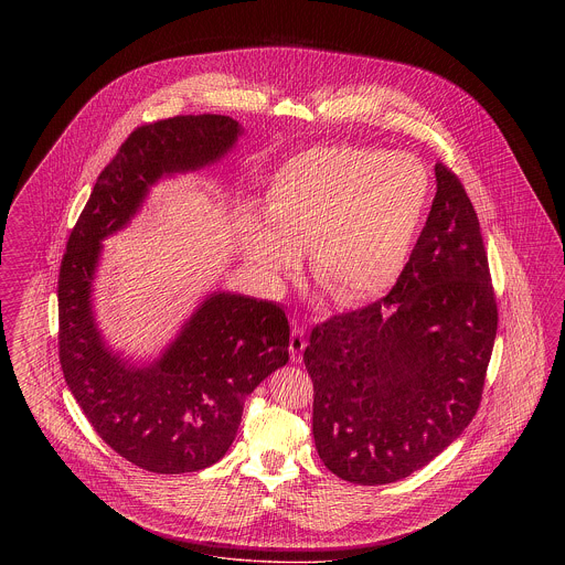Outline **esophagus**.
<instances>
[{"label":"esophagus","instance_id":"esophagus-1","mask_svg":"<svg viewBox=\"0 0 565 565\" xmlns=\"http://www.w3.org/2000/svg\"><path fill=\"white\" fill-rule=\"evenodd\" d=\"M307 348V339H305V330L300 326L292 328V337H290V355L295 362H300L302 351Z\"/></svg>","mask_w":565,"mask_h":565}]
</instances>
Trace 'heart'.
Masks as SVG:
<instances>
[{
	"instance_id": "heart-1",
	"label": "heart",
	"mask_w": 565,
	"mask_h": 565,
	"mask_svg": "<svg viewBox=\"0 0 565 565\" xmlns=\"http://www.w3.org/2000/svg\"><path fill=\"white\" fill-rule=\"evenodd\" d=\"M430 201V175L413 154L316 146L270 178V224L247 217L243 254L270 279L309 249L311 273L337 305L387 292L401 277Z\"/></svg>"
}]
</instances>
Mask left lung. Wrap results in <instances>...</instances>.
<instances>
[{"mask_svg":"<svg viewBox=\"0 0 565 565\" xmlns=\"http://www.w3.org/2000/svg\"><path fill=\"white\" fill-rule=\"evenodd\" d=\"M392 292L313 328V438L339 479L385 484L443 454L479 411L498 330L481 224L456 173Z\"/></svg>","mask_w":565,"mask_h":565,"instance_id":"8db88e82","label":"left lung"}]
</instances>
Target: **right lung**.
Segmentation results:
<instances>
[{"mask_svg": "<svg viewBox=\"0 0 565 565\" xmlns=\"http://www.w3.org/2000/svg\"><path fill=\"white\" fill-rule=\"evenodd\" d=\"M242 134L237 120L220 114L137 127L99 173L61 260L63 376L102 440L148 472H196L222 459L245 398L290 358L284 309L249 296H207L150 364L109 350L93 316L102 242L131 222L162 175L220 161Z\"/></svg>", "mask_w": 565, "mask_h": 565, "instance_id": "right-lung-1", "label": "right lung"}]
</instances>
